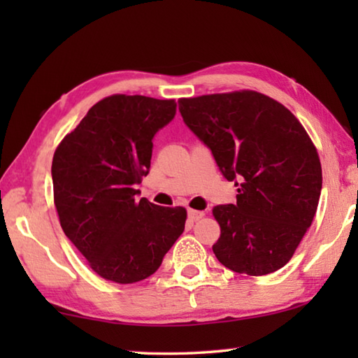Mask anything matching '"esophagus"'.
I'll return each mask as SVG.
<instances>
[{"label":"esophagus","instance_id":"34e87169","mask_svg":"<svg viewBox=\"0 0 358 358\" xmlns=\"http://www.w3.org/2000/svg\"><path fill=\"white\" fill-rule=\"evenodd\" d=\"M203 216V211H197V210H189L187 211V220L189 221H199Z\"/></svg>","mask_w":358,"mask_h":358}]
</instances>
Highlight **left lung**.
Listing matches in <instances>:
<instances>
[{
	"label": "left lung",
	"instance_id": "1",
	"mask_svg": "<svg viewBox=\"0 0 358 358\" xmlns=\"http://www.w3.org/2000/svg\"><path fill=\"white\" fill-rule=\"evenodd\" d=\"M185 124L210 148L237 202L213 208L220 262L237 273H273L294 256L316 215L322 167L290 110L256 92L180 99Z\"/></svg>",
	"mask_w": 358,
	"mask_h": 358
}]
</instances>
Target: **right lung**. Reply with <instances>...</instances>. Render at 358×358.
I'll use <instances>...</instances> for the list:
<instances>
[{"mask_svg": "<svg viewBox=\"0 0 358 358\" xmlns=\"http://www.w3.org/2000/svg\"><path fill=\"white\" fill-rule=\"evenodd\" d=\"M177 113L173 99L113 94L90 108L52 161L59 224L99 276L142 281L183 234L186 210L137 201L156 132Z\"/></svg>", "mask_w": 358, "mask_h": 358, "instance_id": "right-lung-1", "label": "right lung"}]
</instances>
